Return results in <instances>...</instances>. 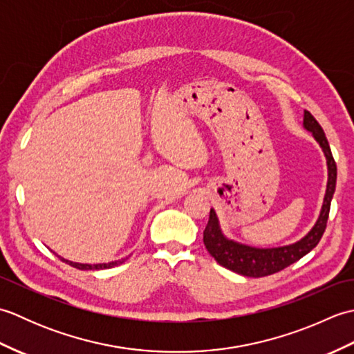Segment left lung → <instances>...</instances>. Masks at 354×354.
<instances>
[{
  "mask_svg": "<svg viewBox=\"0 0 354 354\" xmlns=\"http://www.w3.org/2000/svg\"><path fill=\"white\" fill-rule=\"evenodd\" d=\"M303 124L307 131L313 133V138L318 141L327 160L328 181L324 204H322L318 221L313 225V228L295 243L278 248H254L237 243L234 240L225 237L214 209L212 208L204 231V245L207 251L212 254V257H214V260L221 266L232 270V272L254 278L272 275L278 272V270L290 266L292 263L303 259L306 254H309L319 243L322 234H324L328 221L330 204H332V198L336 189V162L333 160L324 131H322V127L309 111H304Z\"/></svg>",
  "mask_w": 354,
  "mask_h": 354,
  "instance_id": "obj_1",
  "label": "left lung"
}]
</instances>
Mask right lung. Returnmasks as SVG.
Returning a JSON list of instances; mask_svg holds the SVG:
<instances>
[{"label": "right lung", "mask_w": 354, "mask_h": 354, "mask_svg": "<svg viewBox=\"0 0 354 354\" xmlns=\"http://www.w3.org/2000/svg\"><path fill=\"white\" fill-rule=\"evenodd\" d=\"M62 261H65L66 265H70L73 268H77V269H82V270H99V269H108V268H114V266H118L122 265V263L127 259H122V260H115V261H111V263H99V265H84V263H76V261H70V260H65L62 257H59Z\"/></svg>", "instance_id": "add662e5"}]
</instances>
